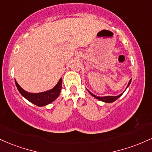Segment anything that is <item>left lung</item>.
Masks as SVG:
<instances>
[{
    "label": "left lung",
    "mask_w": 152,
    "mask_h": 152,
    "mask_svg": "<svg viewBox=\"0 0 152 152\" xmlns=\"http://www.w3.org/2000/svg\"><path fill=\"white\" fill-rule=\"evenodd\" d=\"M131 81H132V79H131L130 81H129V82L128 85H127V86H126V88H128L129 86V85H130ZM88 91L89 92V93L91 94L92 96H93L94 98L99 99V100L102 101V102H106V103H112V102H115V101L116 100V99H118V98H119V97L121 96L122 94H123V93H122L121 94H119V95H118V96H102V97H100V96H97L94 95V94H93L92 93H91V92L88 90Z\"/></svg>",
    "instance_id": "8db88e82"
}]
</instances>
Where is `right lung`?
Masks as SVG:
<instances>
[{
    "instance_id": "obj_1",
    "label": "right lung",
    "mask_w": 152,
    "mask_h": 152,
    "mask_svg": "<svg viewBox=\"0 0 152 152\" xmlns=\"http://www.w3.org/2000/svg\"><path fill=\"white\" fill-rule=\"evenodd\" d=\"M15 81L18 91L20 92L23 96L32 104L38 106H46L53 102L55 99L58 98L62 87V78H61L57 84L52 89L41 92V93H28V92L23 89L21 87L19 86L16 81Z\"/></svg>"
}]
</instances>
